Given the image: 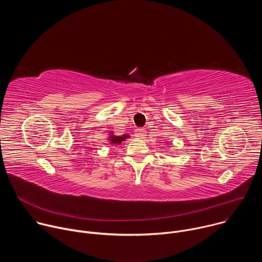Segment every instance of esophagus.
Listing matches in <instances>:
<instances>
[{"mask_svg": "<svg viewBox=\"0 0 262 262\" xmlns=\"http://www.w3.org/2000/svg\"><path fill=\"white\" fill-rule=\"evenodd\" d=\"M135 137L138 139H144L146 137V130L144 128H138L135 133Z\"/></svg>", "mask_w": 262, "mask_h": 262, "instance_id": "34e87169", "label": "esophagus"}]
</instances>
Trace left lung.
Segmentation results:
<instances>
[{
    "mask_svg": "<svg viewBox=\"0 0 262 262\" xmlns=\"http://www.w3.org/2000/svg\"><path fill=\"white\" fill-rule=\"evenodd\" d=\"M168 144H169V143H168V142H167V145H168Z\"/></svg>",
    "mask_w": 262,
    "mask_h": 262,
    "instance_id": "left-lung-1",
    "label": "left lung"
}]
</instances>
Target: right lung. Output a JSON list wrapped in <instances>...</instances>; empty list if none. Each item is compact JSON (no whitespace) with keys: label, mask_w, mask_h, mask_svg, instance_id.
<instances>
[{"label":"right lung","mask_w":262,"mask_h":262,"mask_svg":"<svg viewBox=\"0 0 262 262\" xmlns=\"http://www.w3.org/2000/svg\"><path fill=\"white\" fill-rule=\"evenodd\" d=\"M128 138H129V135L116 136V135H114L113 130H108V137L106 139L111 146H117V145H120L122 142H124Z\"/></svg>","instance_id":"add662e5"}]
</instances>
